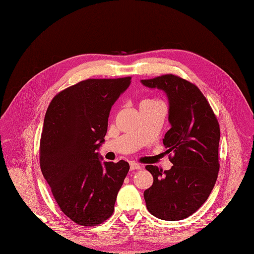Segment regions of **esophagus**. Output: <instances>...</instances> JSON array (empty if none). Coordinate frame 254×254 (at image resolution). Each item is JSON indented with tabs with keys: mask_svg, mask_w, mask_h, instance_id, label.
<instances>
[{
	"mask_svg": "<svg viewBox=\"0 0 254 254\" xmlns=\"http://www.w3.org/2000/svg\"><path fill=\"white\" fill-rule=\"evenodd\" d=\"M129 168H130L131 171H134V170H140L142 167L140 165L136 164V163H130L129 164Z\"/></svg>",
	"mask_w": 254,
	"mask_h": 254,
	"instance_id": "1",
	"label": "esophagus"
}]
</instances>
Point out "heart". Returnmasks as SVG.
I'll list each match as a JSON object with an SVG mask.
<instances>
[{"instance_id": "1", "label": "heart", "mask_w": 254, "mask_h": 254, "mask_svg": "<svg viewBox=\"0 0 254 254\" xmlns=\"http://www.w3.org/2000/svg\"><path fill=\"white\" fill-rule=\"evenodd\" d=\"M156 102H159V101H156V100H151V99H149V100H143V101L141 102V104H140V105H145V104H151V103H156Z\"/></svg>"}]
</instances>
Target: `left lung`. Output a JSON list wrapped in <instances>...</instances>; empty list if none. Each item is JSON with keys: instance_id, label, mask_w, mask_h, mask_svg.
<instances>
[{"instance_id": "left-lung-1", "label": "left lung", "mask_w": 254, "mask_h": 254, "mask_svg": "<svg viewBox=\"0 0 254 254\" xmlns=\"http://www.w3.org/2000/svg\"><path fill=\"white\" fill-rule=\"evenodd\" d=\"M166 92L169 123L163 143L173 164L167 171L148 165L153 184L144 191L146 207L163 220H181L201 207L214 188L218 171L220 129L207 99L196 85L167 74L141 80Z\"/></svg>"}]
</instances>
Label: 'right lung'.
Here are the masks:
<instances>
[{
  "mask_svg": "<svg viewBox=\"0 0 254 254\" xmlns=\"http://www.w3.org/2000/svg\"><path fill=\"white\" fill-rule=\"evenodd\" d=\"M131 77L86 79L59 92L50 102L40 141V168L51 192L75 223L98 225L114 211L129 170L126 161L102 162L111 107Z\"/></svg>",
  "mask_w": 254,
  "mask_h": 254,
  "instance_id": "right-lung-1",
  "label": "right lung"
}]
</instances>
